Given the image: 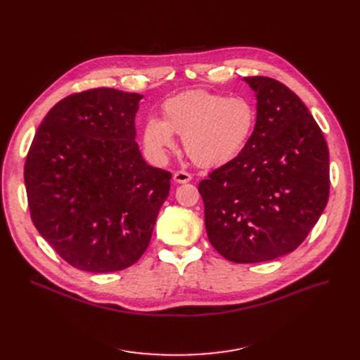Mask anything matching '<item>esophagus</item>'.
I'll use <instances>...</instances> for the list:
<instances>
[{
  "label": "esophagus",
  "instance_id": "esophagus-1",
  "mask_svg": "<svg viewBox=\"0 0 360 360\" xmlns=\"http://www.w3.org/2000/svg\"><path fill=\"white\" fill-rule=\"evenodd\" d=\"M174 181L176 184H186V182L191 181V175L188 172H184V170H179V172L174 174Z\"/></svg>",
  "mask_w": 360,
  "mask_h": 360
}]
</instances>
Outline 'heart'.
<instances>
[{"label": "heart", "mask_w": 360, "mask_h": 360, "mask_svg": "<svg viewBox=\"0 0 360 360\" xmlns=\"http://www.w3.org/2000/svg\"><path fill=\"white\" fill-rule=\"evenodd\" d=\"M163 120L150 117L143 125V143L156 162L175 148L174 132L182 137L190 159L201 167H217L240 155L257 121L254 105L245 98L195 90L163 105Z\"/></svg>", "instance_id": "heart-1"}]
</instances>
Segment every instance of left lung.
I'll return each instance as SVG.
<instances>
[{"label":"left lung","mask_w":360,"mask_h":360,"mask_svg":"<svg viewBox=\"0 0 360 360\" xmlns=\"http://www.w3.org/2000/svg\"><path fill=\"white\" fill-rule=\"evenodd\" d=\"M257 121L240 155L198 185L205 231L226 259L250 264L295 251L323 214L330 155L323 131L296 94L269 77H243Z\"/></svg>","instance_id":"1"}]
</instances>
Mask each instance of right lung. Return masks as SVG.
<instances>
[{"label": "right lung", "instance_id": "obj_1", "mask_svg": "<svg viewBox=\"0 0 360 360\" xmlns=\"http://www.w3.org/2000/svg\"><path fill=\"white\" fill-rule=\"evenodd\" d=\"M143 94L99 87L60 101L44 118L25 165L37 232L72 267L112 273L148 247L170 175L136 143Z\"/></svg>", "mask_w": 360, "mask_h": 360}]
</instances>
